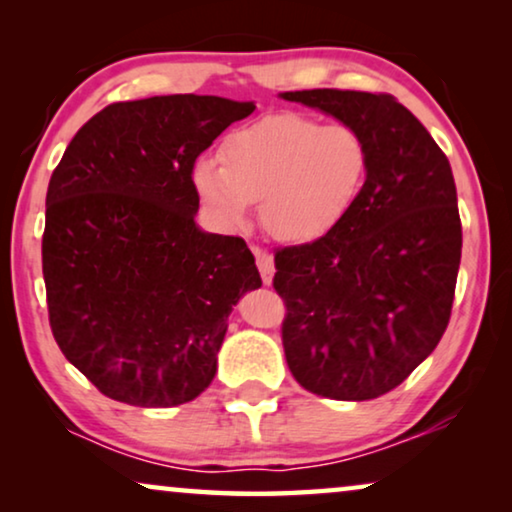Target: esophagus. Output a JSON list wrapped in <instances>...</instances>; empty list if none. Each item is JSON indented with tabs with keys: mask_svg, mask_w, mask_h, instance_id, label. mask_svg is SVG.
<instances>
[{
	"mask_svg": "<svg viewBox=\"0 0 512 512\" xmlns=\"http://www.w3.org/2000/svg\"><path fill=\"white\" fill-rule=\"evenodd\" d=\"M254 256H256L258 272H261V277H263V284H270L272 277H275V261H272V254L265 249L254 247Z\"/></svg>",
	"mask_w": 512,
	"mask_h": 512,
	"instance_id": "esophagus-1",
	"label": "esophagus"
}]
</instances>
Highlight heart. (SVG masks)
Instances as JSON below:
<instances>
[{
  "instance_id": "1",
  "label": "heart",
  "mask_w": 512,
  "mask_h": 512,
  "mask_svg": "<svg viewBox=\"0 0 512 512\" xmlns=\"http://www.w3.org/2000/svg\"><path fill=\"white\" fill-rule=\"evenodd\" d=\"M368 174V144L352 125L272 114L230 132L221 144V163L200 158L193 188L223 226L242 228L251 202H261L270 237L312 244L340 228Z\"/></svg>"
}]
</instances>
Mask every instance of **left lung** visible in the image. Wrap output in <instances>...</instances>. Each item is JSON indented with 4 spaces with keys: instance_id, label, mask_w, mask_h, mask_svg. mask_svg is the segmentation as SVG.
<instances>
[{
    "instance_id": "obj_1",
    "label": "left lung",
    "mask_w": 512,
    "mask_h": 512,
    "mask_svg": "<svg viewBox=\"0 0 512 512\" xmlns=\"http://www.w3.org/2000/svg\"><path fill=\"white\" fill-rule=\"evenodd\" d=\"M282 97L352 125L370 151L366 188L340 228L275 254L286 363L312 394L370 401L396 389L450 324L461 261L450 160L394 95Z\"/></svg>"
}]
</instances>
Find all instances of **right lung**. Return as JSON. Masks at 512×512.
<instances>
[{"instance_id":"obj_1","label":"right lung","mask_w":512,"mask_h":512,"mask_svg":"<svg viewBox=\"0 0 512 512\" xmlns=\"http://www.w3.org/2000/svg\"><path fill=\"white\" fill-rule=\"evenodd\" d=\"M254 102H114L69 142L46 193L48 321L67 361L139 408L193 401L216 375L228 314L261 286L242 237L195 226L193 165Z\"/></svg>"}]
</instances>
